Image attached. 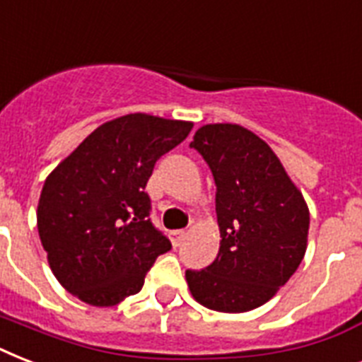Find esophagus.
I'll use <instances>...</instances> for the list:
<instances>
[{"label": "esophagus", "instance_id": "34e87169", "mask_svg": "<svg viewBox=\"0 0 362 362\" xmlns=\"http://www.w3.org/2000/svg\"><path fill=\"white\" fill-rule=\"evenodd\" d=\"M186 235H187V233L182 231V229H180V231H173V233H170V240H173V246H175V247L180 246L182 240L186 238Z\"/></svg>", "mask_w": 362, "mask_h": 362}]
</instances>
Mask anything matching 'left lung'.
Masks as SVG:
<instances>
[{
    "label": "left lung",
    "instance_id": "left-lung-1",
    "mask_svg": "<svg viewBox=\"0 0 362 362\" xmlns=\"http://www.w3.org/2000/svg\"><path fill=\"white\" fill-rule=\"evenodd\" d=\"M189 148L203 156L214 176L221 237L209 267L186 270L189 291L216 312L257 308L304 257L310 212L303 193L269 144L242 125H203Z\"/></svg>",
    "mask_w": 362,
    "mask_h": 362
}]
</instances>
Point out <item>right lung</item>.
Segmentation results:
<instances>
[{
    "label": "right lung",
    "mask_w": 362,
    "mask_h": 362,
    "mask_svg": "<svg viewBox=\"0 0 362 362\" xmlns=\"http://www.w3.org/2000/svg\"><path fill=\"white\" fill-rule=\"evenodd\" d=\"M192 122L127 115L99 125L45 182L37 229L58 281L92 306L142 289L170 240L150 220L144 192L153 165L178 146Z\"/></svg>",
    "instance_id": "add662e5"
}]
</instances>
